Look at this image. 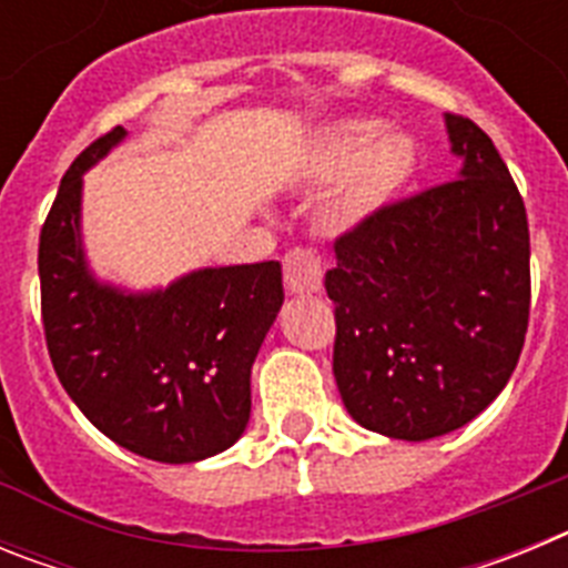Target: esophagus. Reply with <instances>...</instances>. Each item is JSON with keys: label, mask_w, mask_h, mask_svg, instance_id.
<instances>
[{"label": "esophagus", "mask_w": 568, "mask_h": 568, "mask_svg": "<svg viewBox=\"0 0 568 568\" xmlns=\"http://www.w3.org/2000/svg\"><path fill=\"white\" fill-rule=\"evenodd\" d=\"M324 284V270L313 250H290L284 255V287L293 295L318 293Z\"/></svg>", "instance_id": "obj_1"}]
</instances>
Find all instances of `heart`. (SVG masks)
Instances as JSON below:
<instances>
[{"label":"heart","mask_w":568,"mask_h":568,"mask_svg":"<svg viewBox=\"0 0 568 568\" xmlns=\"http://www.w3.org/2000/svg\"><path fill=\"white\" fill-rule=\"evenodd\" d=\"M378 135V124L349 119L324 133L315 150V173L335 182L327 222L346 230L378 213L413 179L418 153L406 135Z\"/></svg>","instance_id":"1"}]
</instances>
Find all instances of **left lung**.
<instances>
[{
    "instance_id": "obj_1",
    "label": "left lung",
    "mask_w": 568,
    "mask_h": 568,
    "mask_svg": "<svg viewBox=\"0 0 568 568\" xmlns=\"http://www.w3.org/2000/svg\"><path fill=\"white\" fill-rule=\"evenodd\" d=\"M455 182L384 204L335 239L333 373L373 433L429 440L498 398L529 327V222L489 135L446 113Z\"/></svg>"
}]
</instances>
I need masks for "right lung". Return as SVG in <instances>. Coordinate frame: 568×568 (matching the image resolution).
Here are the masks:
<instances>
[{"label": "right lung", "instance_id": "right-lung-1", "mask_svg": "<svg viewBox=\"0 0 568 568\" xmlns=\"http://www.w3.org/2000/svg\"><path fill=\"white\" fill-rule=\"evenodd\" d=\"M124 135L113 128L77 155L44 219V341L99 433L159 464H195L247 429L250 369L284 304L281 264L193 270L150 293L99 281L82 247V175Z\"/></svg>", "mask_w": 568, "mask_h": 568}]
</instances>
